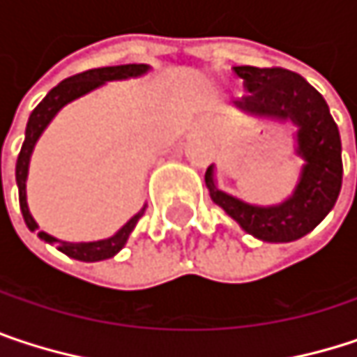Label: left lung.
I'll use <instances>...</instances> for the list:
<instances>
[{"label": "left lung", "instance_id": "1", "mask_svg": "<svg viewBox=\"0 0 357 357\" xmlns=\"http://www.w3.org/2000/svg\"><path fill=\"white\" fill-rule=\"evenodd\" d=\"M248 95L236 107L250 115L291 121L298 132L296 153L304 159L294 194L281 204L256 206L217 188L213 165L206 169V188L240 227L262 242H294L310 234L337 202L343 163L341 136L322 95L300 74L283 68L236 66Z\"/></svg>", "mask_w": 357, "mask_h": 357}]
</instances>
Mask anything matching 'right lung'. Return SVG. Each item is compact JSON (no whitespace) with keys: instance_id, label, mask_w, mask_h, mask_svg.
<instances>
[{"instance_id":"right-lung-1","label":"right lung","mask_w":357,"mask_h":357,"mask_svg":"<svg viewBox=\"0 0 357 357\" xmlns=\"http://www.w3.org/2000/svg\"><path fill=\"white\" fill-rule=\"evenodd\" d=\"M151 68L146 63H126V66H109V68H95V70H86L82 74H76V76H70L66 78L63 82H59L55 89H51L47 93V97L33 109L31 117H29V123H26V134H24V142H22V149H20V155H18V161H16V183H18V198H20V211H22V217H24V223L31 231H36L38 225L33 219L31 211H29V204H26V178H29V163H31V155H33V149H35L36 140L40 138V134L45 132V128L49 126V121L57 115V111L68 105L70 101L103 86L105 82L111 80H126V78H136V76H142L146 74ZM1 178V174H0ZM146 211V204L115 234L107 240H97V242H63V240H57L45 231H38V238L49 242V244H55L59 252L68 254L70 258H76V260H82V262H97V260H107L111 256H115L119 250L126 246L130 234L134 231L138 219L144 215Z\"/></svg>"}]
</instances>
